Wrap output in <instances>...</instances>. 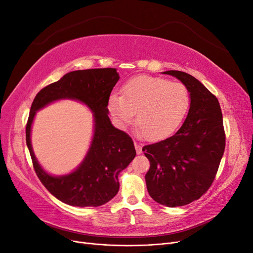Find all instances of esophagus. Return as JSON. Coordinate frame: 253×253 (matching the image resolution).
Instances as JSON below:
<instances>
[{
    "mask_svg": "<svg viewBox=\"0 0 253 253\" xmlns=\"http://www.w3.org/2000/svg\"><path fill=\"white\" fill-rule=\"evenodd\" d=\"M134 144H135V149H136V153H137V154H141V152H142V150H141V149H142L141 143L138 142V141H135Z\"/></svg>",
    "mask_w": 253,
    "mask_h": 253,
    "instance_id": "1",
    "label": "esophagus"
}]
</instances>
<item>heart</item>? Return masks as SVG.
<instances>
[{
	"label": "heart",
	"mask_w": 253,
	"mask_h": 253,
	"mask_svg": "<svg viewBox=\"0 0 253 253\" xmlns=\"http://www.w3.org/2000/svg\"><path fill=\"white\" fill-rule=\"evenodd\" d=\"M190 101L189 89L183 83L139 76L126 84L124 95H111L109 109L121 126L131 124L137 112L139 134L158 140L179 126Z\"/></svg>",
	"instance_id": "b5f03b06"
}]
</instances>
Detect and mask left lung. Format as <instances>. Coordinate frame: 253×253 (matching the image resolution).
Masks as SVG:
<instances>
[{
  "mask_svg": "<svg viewBox=\"0 0 253 253\" xmlns=\"http://www.w3.org/2000/svg\"><path fill=\"white\" fill-rule=\"evenodd\" d=\"M188 87V116L173 136L142 151L150 162L148 192L160 205L180 207L198 200L211 187L223 157L226 135L217 98L193 76L168 71Z\"/></svg>",
  "mask_w": 253,
  "mask_h": 253,
  "instance_id": "1",
  "label": "left lung"
}]
</instances>
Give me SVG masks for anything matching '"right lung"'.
<instances>
[{
  "mask_svg": "<svg viewBox=\"0 0 253 253\" xmlns=\"http://www.w3.org/2000/svg\"><path fill=\"white\" fill-rule=\"evenodd\" d=\"M119 80L116 68H90L64 75L35 97L26 124V144L38 177L59 201L76 207H98L111 201L119 190L118 175L136 155L134 142L114 127L108 116L109 99ZM58 98H75L94 113L95 133L90 151L79 169L65 176H51L37 164L30 143L35 112Z\"/></svg>",
  "mask_w": 253,
  "mask_h": 253,
  "instance_id": "add662e5",
  "label": "right lung"
}]
</instances>
